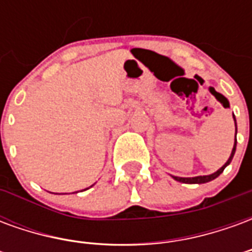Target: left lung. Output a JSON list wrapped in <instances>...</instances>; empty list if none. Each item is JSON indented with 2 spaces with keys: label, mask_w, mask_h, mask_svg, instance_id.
<instances>
[{
  "label": "left lung",
  "mask_w": 252,
  "mask_h": 252,
  "mask_svg": "<svg viewBox=\"0 0 252 252\" xmlns=\"http://www.w3.org/2000/svg\"><path fill=\"white\" fill-rule=\"evenodd\" d=\"M233 121H235V126H236V120H235V116H233ZM236 132H238V128H236ZM235 151H236V135H235V143H233V148H232V153L229 155V158L225 162L224 166H221L220 169L217 170L216 173H213V174L209 175H198V177H191V178H182V177H175V175H171L175 181H178V182H182V184H206V182H209V181H213L215 178H217L219 175L221 174L224 169L227 167L228 164L231 163V160H232L233 155H235Z\"/></svg>",
  "instance_id": "8db88e82"
}]
</instances>
